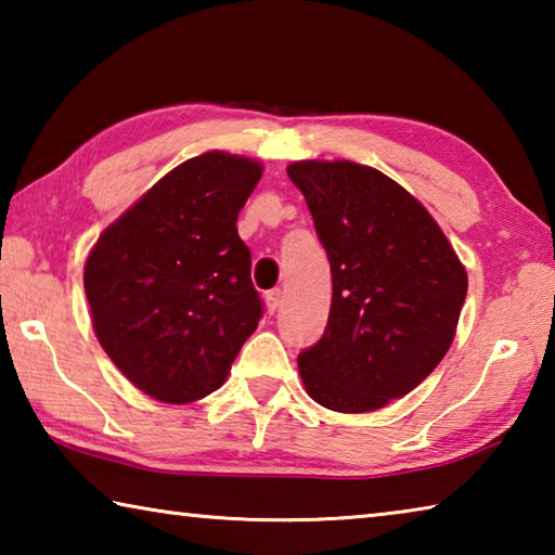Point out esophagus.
<instances>
[{"instance_id": "34e87169", "label": "esophagus", "mask_w": 555, "mask_h": 555, "mask_svg": "<svg viewBox=\"0 0 555 555\" xmlns=\"http://www.w3.org/2000/svg\"><path fill=\"white\" fill-rule=\"evenodd\" d=\"M264 298H267V308H269V313H276L279 308H281V304H284V294H281L279 288L269 291V294H267Z\"/></svg>"}]
</instances>
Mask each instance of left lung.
<instances>
[{"label": "left lung", "mask_w": 555, "mask_h": 555, "mask_svg": "<svg viewBox=\"0 0 555 555\" xmlns=\"http://www.w3.org/2000/svg\"><path fill=\"white\" fill-rule=\"evenodd\" d=\"M304 193L333 274L321 340L298 354L311 399L362 413L406 397L455 337L467 274L413 195L370 166L298 162Z\"/></svg>", "instance_id": "8db88e82"}]
</instances>
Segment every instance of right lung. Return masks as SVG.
Returning <instances> with one entry per match:
<instances>
[{
    "label": "right lung",
    "mask_w": 555,
    "mask_h": 555,
    "mask_svg": "<svg viewBox=\"0 0 555 555\" xmlns=\"http://www.w3.org/2000/svg\"><path fill=\"white\" fill-rule=\"evenodd\" d=\"M261 178L208 152L173 168L100 234L86 294L100 345L149 397L188 403L228 379L264 315L237 215Z\"/></svg>",
    "instance_id": "obj_1"
}]
</instances>
